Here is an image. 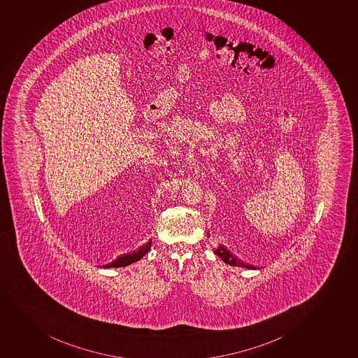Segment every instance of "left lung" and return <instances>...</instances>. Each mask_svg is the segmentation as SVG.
I'll return each instance as SVG.
<instances>
[{
	"label": "left lung",
	"instance_id": "1",
	"mask_svg": "<svg viewBox=\"0 0 358 358\" xmlns=\"http://www.w3.org/2000/svg\"><path fill=\"white\" fill-rule=\"evenodd\" d=\"M215 253L217 256L222 258V262H225L226 264L232 265V266L245 267V268H250V270H253V268H255V267L251 266V265L243 263V262H241L238 258H236V257H234L229 250L225 249L222 245H219L218 249H215Z\"/></svg>",
	"mask_w": 358,
	"mask_h": 358
}]
</instances>
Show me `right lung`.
Instances as JSON below:
<instances>
[{
	"label": "right lung",
	"instance_id": "obj_1",
	"mask_svg": "<svg viewBox=\"0 0 358 358\" xmlns=\"http://www.w3.org/2000/svg\"><path fill=\"white\" fill-rule=\"evenodd\" d=\"M152 246V239L148 241V243L140 246L139 249L133 251L132 253H127L124 256L117 257V259L113 260L112 263L107 264L105 267H124L127 265H131L132 263H136L138 260L141 259L145 255H146Z\"/></svg>",
	"mask_w": 358,
	"mask_h": 358
}]
</instances>
